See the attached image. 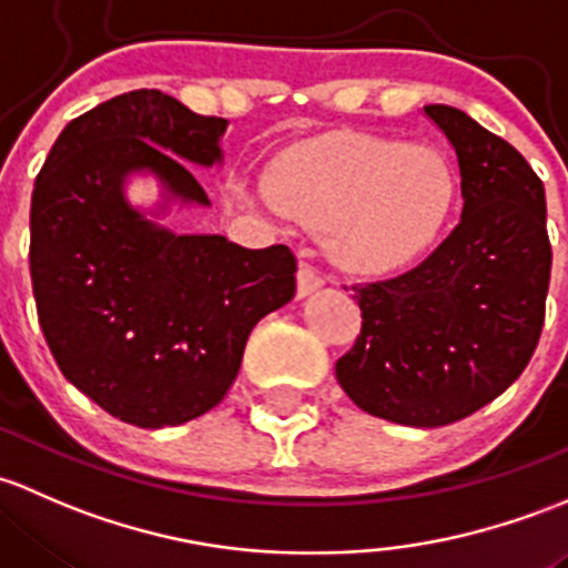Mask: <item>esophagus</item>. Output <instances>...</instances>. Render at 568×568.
<instances>
[{
  "mask_svg": "<svg viewBox=\"0 0 568 568\" xmlns=\"http://www.w3.org/2000/svg\"><path fill=\"white\" fill-rule=\"evenodd\" d=\"M323 284V276H320L312 265H301V271H297V297L312 295V292H317Z\"/></svg>",
  "mask_w": 568,
  "mask_h": 568,
  "instance_id": "1",
  "label": "esophagus"
}]
</instances>
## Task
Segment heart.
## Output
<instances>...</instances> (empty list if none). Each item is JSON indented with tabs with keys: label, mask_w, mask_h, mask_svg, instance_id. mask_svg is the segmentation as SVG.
Listing matches in <instances>:
<instances>
[{
	"label": "heart",
	"mask_w": 568,
	"mask_h": 568,
	"mask_svg": "<svg viewBox=\"0 0 568 568\" xmlns=\"http://www.w3.org/2000/svg\"><path fill=\"white\" fill-rule=\"evenodd\" d=\"M271 196L308 230L332 226L327 254L342 271L377 276L435 241L454 202V172L435 148L353 133L284 161Z\"/></svg>",
	"instance_id": "heart-1"
}]
</instances>
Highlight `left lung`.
I'll use <instances>...</instances> for the list:
<instances>
[{"mask_svg": "<svg viewBox=\"0 0 568 568\" xmlns=\"http://www.w3.org/2000/svg\"><path fill=\"white\" fill-rule=\"evenodd\" d=\"M424 114L457 153L462 219L420 265L353 286L364 325L336 379L361 410L429 429L481 410L528 366L552 248L530 163L465 111L432 103Z\"/></svg>", "mask_w": 568, "mask_h": 568, "instance_id": "1", "label": "left lung"}]
</instances>
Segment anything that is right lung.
<instances>
[{"label":"right lung","instance_id":"right-lung-1","mask_svg":"<svg viewBox=\"0 0 568 568\" xmlns=\"http://www.w3.org/2000/svg\"><path fill=\"white\" fill-rule=\"evenodd\" d=\"M226 125L133 90L68 122L34 180L29 273L51 355L81 394L142 429L213 410L254 325L295 297L286 245L174 235L125 199L128 174L148 172L163 189L155 215L210 207L184 161H224Z\"/></svg>","mask_w":568,"mask_h":568}]
</instances>
